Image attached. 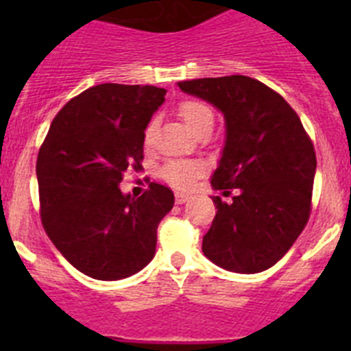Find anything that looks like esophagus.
I'll use <instances>...</instances> for the list:
<instances>
[{
  "instance_id": "1",
  "label": "esophagus",
  "mask_w": 351,
  "mask_h": 351,
  "mask_svg": "<svg viewBox=\"0 0 351 351\" xmlns=\"http://www.w3.org/2000/svg\"><path fill=\"white\" fill-rule=\"evenodd\" d=\"M190 200V195L186 193H176V204H184Z\"/></svg>"
}]
</instances>
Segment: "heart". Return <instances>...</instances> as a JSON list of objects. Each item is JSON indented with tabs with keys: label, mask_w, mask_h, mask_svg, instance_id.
Returning a JSON list of instances; mask_svg holds the SVG:
<instances>
[{
	"label": "heart",
	"mask_w": 351,
	"mask_h": 351,
	"mask_svg": "<svg viewBox=\"0 0 351 351\" xmlns=\"http://www.w3.org/2000/svg\"><path fill=\"white\" fill-rule=\"evenodd\" d=\"M179 116L184 121L186 126L191 132H198L204 125H213L214 114L210 107L204 101L198 100H186L179 105L178 108ZM154 130H156V123H149L147 128L144 132V144L145 147L153 144ZM204 172V167L200 161L193 160H172L169 161L163 169H161V178L170 182L172 186L179 188V190H188L193 186V182L200 178V173Z\"/></svg>",
	"instance_id": "obj_1"
}]
</instances>
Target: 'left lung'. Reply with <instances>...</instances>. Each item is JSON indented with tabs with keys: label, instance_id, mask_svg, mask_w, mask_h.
<instances>
[{
	"label": "left lung",
	"instance_id": "8db88e82",
	"mask_svg": "<svg viewBox=\"0 0 351 351\" xmlns=\"http://www.w3.org/2000/svg\"><path fill=\"white\" fill-rule=\"evenodd\" d=\"M225 117V145L210 184L232 202L218 207L204 255L218 267L255 274L285 256L309 219L316 156L295 110L246 75L179 82Z\"/></svg>",
	"mask_w": 351,
	"mask_h": 351
}]
</instances>
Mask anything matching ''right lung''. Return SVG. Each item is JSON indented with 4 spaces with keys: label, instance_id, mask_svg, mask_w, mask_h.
I'll return each mask as SVG.
<instances>
[{
    "label": "right lung",
    "instance_id": "add662e5",
    "mask_svg": "<svg viewBox=\"0 0 351 351\" xmlns=\"http://www.w3.org/2000/svg\"><path fill=\"white\" fill-rule=\"evenodd\" d=\"M167 91L100 84L68 101L52 121L36 160L40 216L61 255L82 274L125 280L156 251L160 221L173 207L167 186L151 182L138 198L119 182L142 169L144 132Z\"/></svg>",
    "mask_w": 351,
    "mask_h": 351
}]
</instances>
